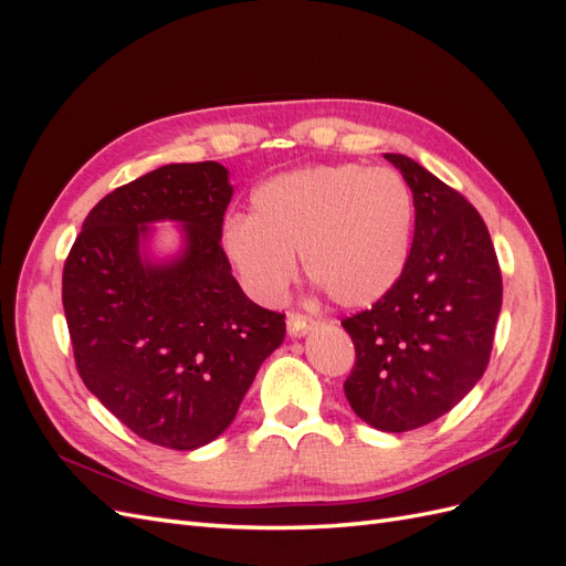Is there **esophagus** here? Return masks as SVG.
I'll use <instances>...</instances> for the list:
<instances>
[{
  "label": "esophagus",
  "mask_w": 566,
  "mask_h": 566,
  "mask_svg": "<svg viewBox=\"0 0 566 566\" xmlns=\"http://www.w3.org/2000/svg\"><path fill=\"white\" fill-rule=\"evenodd\" d=\"M314 325H316V321L312 316L300 314V312H290L287 314V333L293 335V337L306 335V333L314 328Z\"/></svg>",
  "instance_id": "1"
}]
</instances>
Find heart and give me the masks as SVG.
Returning <instances> with one entry per match:
<instances>
[{"mask_svg": "<svg viewBox=\"0 0 566 566\" xmlns=\"http://www.w3.org/2000/svg\"><path fill=\"white\" fill-rule=\"evenodd\" d=\"M413 193L387 165H314L264 181L250 217L227 219L221 245L250 295L273 302L295 276L337 306H370L403 273Z\"/></svg>", "mask_w": 566, "mask_h": 566, "instance_id": "obj_1", "label": "heart"}]
</instances>
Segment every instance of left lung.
I'll return each mask as SVG.
<instances>
[{
  "mask_svg": "<svg viewBox=\"0 0 566 566\" xmlns=\"http://www.w3.org/2000/svg\"><path fill=\"white\" fill-rule=\"evenodd\" d=\"M385 158L413 191V245L389 293L342 318L356 352L345 394L368 424L408 432L449 413L484 375L503 276L474 205L401 153Z\"/></svg>",
  "mask_w": 566,
  "mask_h": 566,
  "instance_id": "8db88e82",
  "label": "left lung"
}]
</instances>
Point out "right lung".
I'll use <instances>...</instances> for the list:
<instances>
[{
	"label": "right lung",
	"instance_id": "right-lung-1",
	"mask_svg": "<svg viewBox=\"0 0 566 566\" xmlns=\"http://www.w3.org/2000/svg\"><path fill=\"white\" fill-rule=\"evenodd\" d=\"M233 188L219 163H177L115 188L63 264V312L82 382L129 430L191 451L227 430L285 314L248 300L221 248ZM185 221L177 263L140 262L148 220Z\"/></svg>",
	"mask_w": 566,
	"mask_h": 566
}]
</instances>
